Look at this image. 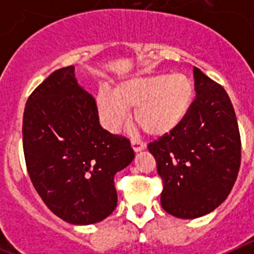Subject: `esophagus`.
Returning a JSON list of instances; mask_svg holds the SVG:
<instances>
[{"label": "esophagus", "instance_id": "34e87169", "mask_svg": "<svg viewBox=\"0 0 254 254\" xmlns=\"http://www.w3.org/2000/svg\"><path fill=\"white\" fill-rule=\"evenodd\" d=\"M131 145H132V147H133V150L136 152L141 151V150H143L145 147H146V143L143 142V141L138 140V138H132Z\"/></svg>", "mask_w": 254, "mask_h": 254}]
</instances>
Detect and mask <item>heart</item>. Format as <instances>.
Here are the masks:
<instances>
[{
	"label": "heart",
	"mask_w": 254,
	"mask_h": 254,
	"mask_svg": "<svg viewBox=\"0 0 254 254\" xmlns=\"http://www.w3.org/2000/svg\"><path fill=\"white\" fill-rule=\"evenodd\" d=\"M194 87L186 75L133 77L117 85L114 91L100 90L96 105L103 125L118 131L127 118L128 108H134V121L145 132L163 136L186 120L193 103Z\"/></svg>",
	"instance_id": "b5f03b06"
}]
</instances>
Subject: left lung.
I'll use <instances>...</instances> for the list:
<instances>
[{
	"label": "left lung",
	"mask_w": 254,
	"mask_h": 254,
	"mask_svg": "<svg viewBox=\"0 0 254 254\" xmlns=\"http://www.w3.org/2000/svg\"><path fill=\"white\" fill-rule=\"evenodd\" d=\"M193 76L196 98L186 120L147 145L163 181L161 206L179 219L221 205L241 168V133L229 95L197 67Z\"/></svg>",
	"instance_id": "1"
}]
</instances>
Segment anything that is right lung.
<instances>
[{
  "label": "right lung",
  "mask_w": 254,
  "mask_h": 254,
  "mask_svg": "<svg viewBox=\"0 0 254 254\" xmlns=\"http://www.w3.org/2000/svg\"><path fill=\"white\" fill-rule=\"evenodd\" d=\"M22 147L40 198L75 225L99 223L113 212L114 176L134 158L128 138L100 126L95 99L77 85L73 66L56 69L30 94Z\"/></svg>",
  "instance_id": "obj_1"
}]
</instances>
